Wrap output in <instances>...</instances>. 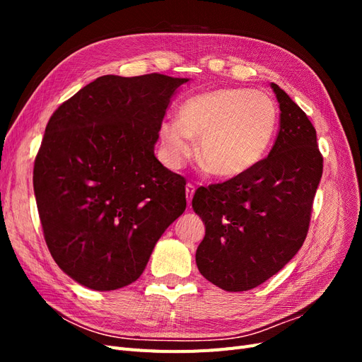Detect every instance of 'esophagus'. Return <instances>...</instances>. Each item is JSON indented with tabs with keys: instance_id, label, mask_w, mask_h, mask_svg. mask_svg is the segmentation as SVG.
Masks as SVG:
<instances>
[{
	"instance_id": "1",
	"label": "esophagus",
	"mask_w": 362,
	"mask_h": 362,
	"mask_svg": "<svg viewBox=\"0 0 362 362\" xmlns=\"http://www.w3.org/2000/svg\"><path fill=\"white\" fill-rule=\"evenodd\" d=\"M193 194H194V185H192V184L185 185V198H187V204H189V205L192 204Z\"/></svg>"
}]
</instances>
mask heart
<instances>
[{"label": "heart", "mask_w": 362, "mask_h": 362, "mask_svg": "<svg viewBox=\"0 0 362 362\" xmlns=\"http://www.w3.org/2000/svg\"><path fill=\"white\" fill-rule=\"evenodd\" d=\"M278 108L272 98L247 89H216L194 95L180 107V119L163 120L158 131L163 158L177 169L194 152L211 175L243 177L262 161L275 139Z\"/></svg>", "instance_id": "heart-1"}]
</instances>
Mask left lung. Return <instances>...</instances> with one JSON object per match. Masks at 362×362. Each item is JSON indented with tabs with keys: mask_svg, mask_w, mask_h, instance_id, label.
<instances>
[{
	"mask_svg": "<svg viewBox=\"0 0 362 362\" xmlns=\"http://www.w3.org/2000/svg\"><path fill=\"white\" fill-rule=\"evenodd\" d=\"M270 86L281 115L269 156L243 177L198 189L192 201L205 223L196 266L225 291L258 287L298 254L323 173L308 116L278 84Z\"/></svg>",
	"mask_w": 362,
	"mask_h": 362,
	"instance_id": "1",
	"label": "left lung"
}]
</instances>
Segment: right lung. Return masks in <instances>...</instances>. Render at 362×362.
I'll list each match as a JSON object with an SVG mask.
<instances>
[{
  "label": "right lung",
  "mask_w": 362,
  "mask_h": 362,
  "mask_svg": "<svg viewBox=\"0 0 362 362\" xmlns=\"http://www.w3.org/2000/svg\"><path fill=\"white\" fill-rule=\"evenodd\" d=\"M187 81L104 75L51 116L33 187L51 255L81 286L110 291L137 281L184 213L185 181L154 148L172 96Z\"/></svg>",
  "instance_id": "right-lung-1"
}]
</instances>
